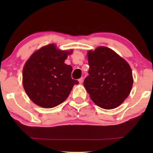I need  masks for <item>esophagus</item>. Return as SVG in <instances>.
<instances>
[{
    "label": "esophagus",
    "mask_w": 153,
    "mask_h": 153,
    "mask_svg": "<svg viewBox=\"0 0 153 153\" xmlns=\"http://www.w3.org/2000/svg\"><path fill=\"white\" fill-rule=\"evenodd\" d=\"M83 78H80L79 79V83H83Z\"/></svg>",
    "instance_id": "obj_1"
}]
</instances>
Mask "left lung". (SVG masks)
<instances>
[{
	"instance_id": "8db88e82",
	"label": "left lung",
	"mask_w": 153,
	"mask_h": 153,
	"mask_svg": "<svg viewBox=\"0 0 153 153\" xmlns=\"http://www.w3.org/2000/svg\"><path fill=\"white\" fill-rule=\"evenodd\" d=\"M89 75L83 85L96 105L104 109L118 107L130 93L133 85L128 62L106 47L87 53Z\"/></svg>"
}]
</instances>
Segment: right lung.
<instances>
[{"label":"right lung","instance_id":"add662e5","mask_svg":"<svg viewBox=\"0 0 153 153\" xmlns=\"http://www.w3.org/2000/svg\"><path fill=\"white\" fill-rule=\"evenodd\" d=\"M73 50H61L49 44L35 51L25 63L22 83L33 103L43 108H53L68 97L79 81L71 77L72 68L65 63Z\"/></svg>","mask_w":153,"mask_h":153}]
</instances>
